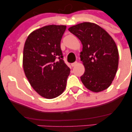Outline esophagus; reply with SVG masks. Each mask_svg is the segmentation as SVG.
<instances>
[{"label":"esophagus","mask_w":132,"mask_h":132,"mask_svg":"<svg viewBox=\"0 0 132 132\" xmlns=\"http://www.w3.org/2000/svg\"><path fill=\"white\" fill-rule=\"evenodd\" d=\"M77 64H78V62H77V61H75V63H71V66H72V67H75V66H76Z\"/></svg>","instance_id":"obj_1"}]
</instances>
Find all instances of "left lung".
Segmentation results:
<instances>
[{"label": "left lung", "instance_id": "1", "mask_svg": "<svg viewBox=\"0 0 132 132\" xmlns=\"http://www.w3.org/2000/svg\"><path fill=\"white\" fill-rule=\"evenodd\" d=\"M68 30L82 45L80 57L85 71L81 76L82 82L94 92L108 88L119 65V51L114 40L105 30L94 23H81Z\"/></svg>", "mask_w": 132, "mask_h": 132}]
</instances>
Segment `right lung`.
<instances>
[{
  "instance_id": "obj_1",
  "label": "right lung",
  "mask_w": 132,
  "mask_h": 132,
  "mask_svg": "<svg viewBox=\"0 0 132 132\" xmlns=\"http://www.w3.org/2000/svg\"><path fill=\"white\" fill-rule=\"evenodd\" d=\"M66 28V25L42 27L30 33L24 45L25 75L33 89L46 99H53L64 92L70 74L60 46Z\"/></svg>"
}]
</instances>
